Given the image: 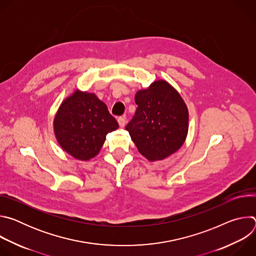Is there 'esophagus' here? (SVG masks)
<instances>
[{"label": "esophagus", "instance_id": "esophagus-1", "mask_svg": "<svg viewBox=\"0 0 256 256\" xmlns=\"http://www.w3.org/2000/svg\"><path fill=\"white\" fill-rule=\"evenodd\" d=\"M118 124H120V128H124V126H126V118H122V116H120V118H118Z\"/></svg>", "mask_w": 256, "mask_h": 256}]
</instances>
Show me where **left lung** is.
Listing matches in <instances>:
<instances>
[{
    "label": "left lung",
    "instance_id": "left-lung-1",
    "mask_svg": "<svg viewBox=\"0 0 256 256\" xmlns=\"http://www.w3.org/2000/svg\"><path fill=\"white\" fill-rule=\"evenodd\" d=\"M138 105L126 130L138 152L150 161L163 160L184 144L188 132V110L179 93L158 80L134 96Z\"/></svg>",
    "mask_w": 256,
    "mask_h": 256
}]
</instances>
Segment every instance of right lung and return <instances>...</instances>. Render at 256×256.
<instances>
[{"label": "right lung", "instance_id": "obj_1", "mask_svg": "<svg viewBox=\"0 0 256 256\" xmlns=\"http://www.w3.org/2000/svg\"><path fill=\"white\" fill-rule=\"evenodd\" d=\"M118 128L105 103L95 94L79 90L62 101L54 120V134L62 150L82 161L95 157L106 134Z\"/></svg>", "mask_w": 256, "mask_h": 256}]
</instances>
